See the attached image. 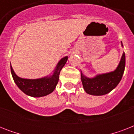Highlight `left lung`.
I'll return each instance as SVG.
<instances>
[{"label": "left lung", "mask_w": 134, "mask_h": 134, "mask_svg": "<svg viewBox=\"0 0 134 134\" xmlns=\"http://www.w3.org/2000/svg\"><path fill=\"white\" fill-rule=\"evenodd\" d=\"M121 44L123 46L122 42ZM125 68V53L123 52L119 65L114 71L97 74L93 78L87 77L81 72V81L84 90L91 95L101 96L108 94L118 85L122 79Z\"/></svg>", "instance_id": "left-lung-1"}]
</instances>
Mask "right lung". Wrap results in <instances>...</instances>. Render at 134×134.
Listing matches in <instances>:
<instances>
[{"mask_svg":"<svg viewBox=\"0 0 134 134\" xmlns=\"http://www.w3.org/2000/svg\"><path fill=\"white\" fill-rule=\"evenodd\" d=\"M67 59L68 56H65L61 59L57 64L53 73L51 76L37 79H22L16 74L12 67L10 66L12 76L18 88L26 94L33 97H44L51 93L55 90L58 82L60 72L67 63Z\"/></svg>","mask_w":134,"mask_h":134,"instance_id":"right-lung-1","label":"right lung"}]
</instances>
